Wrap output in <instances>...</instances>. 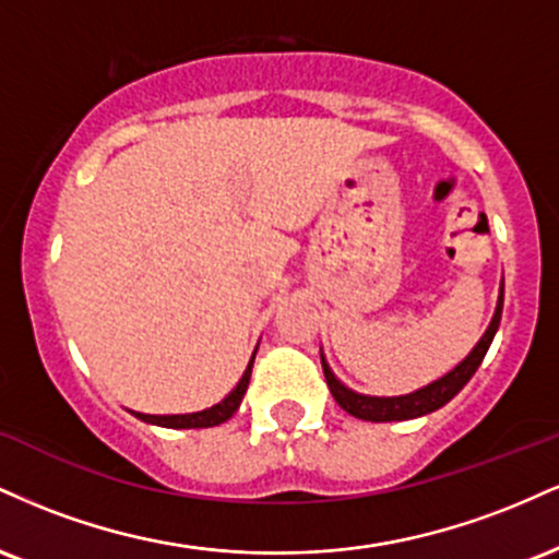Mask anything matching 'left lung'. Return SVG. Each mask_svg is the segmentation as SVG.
Here are the masks:
<instances>
[{
  "mask_svg": "<svg viewBox=\"0 0 559 559\" xmlns=\"http://www.w3.org/2000/svg\"><path fill=\"white\" fill-rule=\"evenodd\" d=\"M502 305H504V286H502V294H499V305H497V312H493L489 331L484 333V338H480V342L476 344V349H473L471 355H467L465 360L452 370V373L439 378V381L431 383V386L415 391V394H407V396H362V394H355V391L342 386V383L333 378L329 365H325V360H323L325 383H329L333 400H336V404L344 409V413L355 415V418H360V420H373V423L420 418V415H428V413H433V409L444 407V404L452 400V396L457 394V391L463 389L467 381H471L473 373L478 370V365L484 362L486 349H489L493 333H497V329H499V320H502Z\"/></svg>",
  "mask_w": 559,
  "mask_h": 559,
  "instance_id": "8db88e82",
  "label": "left lung"
}]
</instances>
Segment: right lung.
<instances>
[{"mask_svg":"<svg viewBox=\"0 0 559 559\" xmlns=\"http://www.w3.org/2000/svg\"><path fill=\"white\" fill-rule=\"evenodd\" d=\"M252 362H254V357H252V360H249V368L243 370L241 381L236 383V389L230 391V394L221 404H215V407L202 409V413H191V415H141V413H133V415H136V418H141V420L155 423V426H165V428H210V426H221V423H226L230 415H234L236 409H239L241 396L247 394L249 376H252Z\"/></svg>","mask_w":559,"mask_h":559,"instance_id":"add662e5","label":"right lung"}]
</instances>
